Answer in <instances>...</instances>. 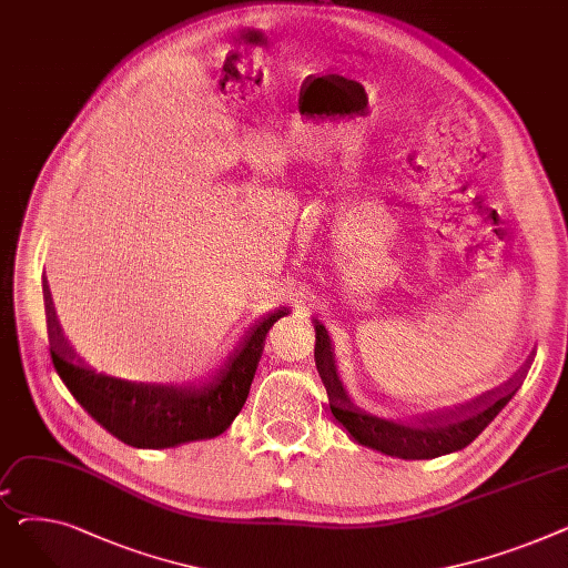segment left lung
Segmentation results:
<instances>
[{
  "label": "left lung",
  "mask_w": 568,
  "mask_h": 568,
  "mask_svg": "<svg viewBox=\"0 0 568 568\" xmlns=\"http://www.w3.org/2000/svg\"><path fill=\"white\" fill-rule=\"evenodd\" d=\"M317 338V326H315ZM320 343V338H317ZM317 343H315V356H317ZM531 366L529 359L514 373V377L506 379L501 386H495L493 392L476 396L474 400L456 407L454 412L428 416L422 419V424H398L382 419L362 407H356L345 394H338L343 403H334L332 412L336 419L345 426V430L368 449L382 452L386 456H396L405 460H424L435 458L444 454H454L465 449L479 437L495 416L506 407L516 392L523 386L527 371ZM343 392V389H341Z\"/></svg>",
  "instance_id": "1"
}]
</instances>
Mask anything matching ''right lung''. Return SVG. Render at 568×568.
Returning <instances> with one entry per match:
<instances>
[{"label": "right lung", "instance_id": "obj_1", "mask_svg": "<svg viewBox=\"0 0 568 568\" xmlns=\"http://www.w3.org/2000/svg\"><path fill=\"white\" fill-rule=\"evenodd\" d=\"M45 324L57 375L73 398L110 435L135 449H170L186 442L212 439L242 412L260 362L264 336L287 311H274L251 332V343L221 375L202 384L129 382L97 373L73 349L57 320L48 281H43Z\"/></svg>", "mask_w": 568, "mask_h": 568}]
</instances>
